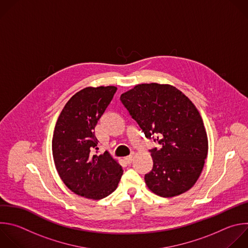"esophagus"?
Here are the masks:
<instances>
[{
	"label": "esophagus",
	"instance_id": "esophagus-1",
	"mask_svg": "<svg viewBox=\"0 0 248 248\" xmlns=\"http://www.w3.org/2000/svg\"><path fill=\"white\" fill-rule=\"evenodd\" d=\"M133 156H134V154H131V155H129L125 156V157H124V159H125V161H126L127 163H130V162L132 161V159H133Z\"/></svg>",
	"mask_w": 248,
	"mask_h": 248
}]
</instances>
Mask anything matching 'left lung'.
I'll use <instances>...</instances> for the list:
<instances>
[{
  "label": "left lung",
  "mask_w": 248,
  "mask_h": 248,
  "mask_svg": "<svg viewBox=\"0 0 248 248\" xmlns=\"http://www.w3.org/2000/svg\"><path fill=\"white\" fill-rule=\"evenodd\" d=\"M121 101L145 133L161 146L150 150L153 170L147 187L162 198L179 196L199 179L208 152L200 112L178 89L156 82L141 84L121 95Z\"/></svg>",
  "instance_id": "8db88e82"
}]
</instances>
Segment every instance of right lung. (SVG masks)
<instances>
[{"label": "right lung", "mask_w": 248, "mask_h": 248, "mask_svg": "<svg viewBox=\"0 0 248 248\" xmlns=\"http://www.w3.org/2000/svg\"><path fill=\"white\" fill-rule=\"evenodd\" d=\"M117 88L89 87L74 94L56 122L52 155L63 183L76 195L101 200L112 194L123 175L120 163L106 151L97 150L94 127L112 101Z\"/></svg>", "instance_id": "1"}]
</instances>
